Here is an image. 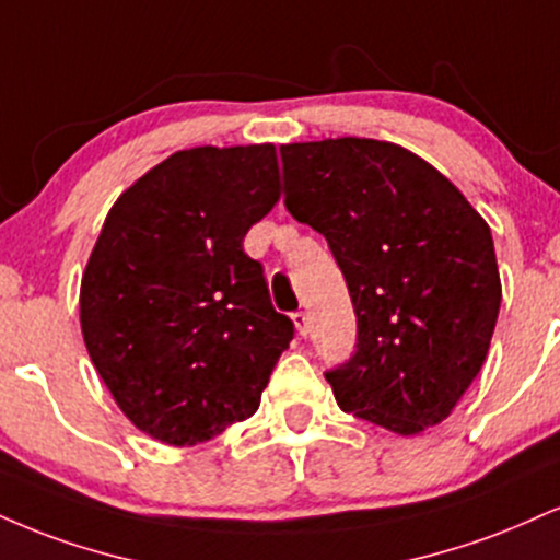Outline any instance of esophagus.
<instances>
[{
    "label": "esophagus",
    "mask_w": 560,
    "mask_h": 560,
    "mask_svg": "<svg viewBox=\"0 0 560 560\" xmlns=\"http://www.w3.org/2000/svg\"><path fill=\"white\" fill-rule=\"evenodd\" d=\"M292 320H294V328H298V334H300V336H307V331H310V320H307V315L302 313V310H298V313L292 315Z\"/></svg>",
    "instance_id": "obj_1"
}]
</instances>
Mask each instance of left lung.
Segmentation results:
<instances>
[{
    "mask_svg": "<svg viewBox=\"0 0 560 560\" xmlns=\"http://www.w3.org/2000/svg\"><path fill=\"white\" fill-rule=\"evenodd\" d=\"M284 206L326 237L357 345L326 370L345 412L415 435L480 373L501 307L490 226L441 172L394 143L281 145Z\"/></svg>",
    "mask_w": 560,
    "mask_h": 560,
    "instance_id": "left-lung-1",
    "label": "left lung"
}]
</instances>
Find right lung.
<instances>
[{
	"label": "right lung",
	"instance_id": "right-lung-1",
	"mask_svg": "<svg viewBox=\"0 0 560 560\" xmlns=\"http://www.w3.org/2000/svg\"><path fill=\"white\" fill-rule=\"evenodd\" d=\"M276 200L273 145H206L161 161L106 215L80 326L114 401L161 443L195 446L247 420L294 339L242 250Z\"/></svg>",
	"mask_w": 560,
	"mask_h": 560
}]
</instances>
